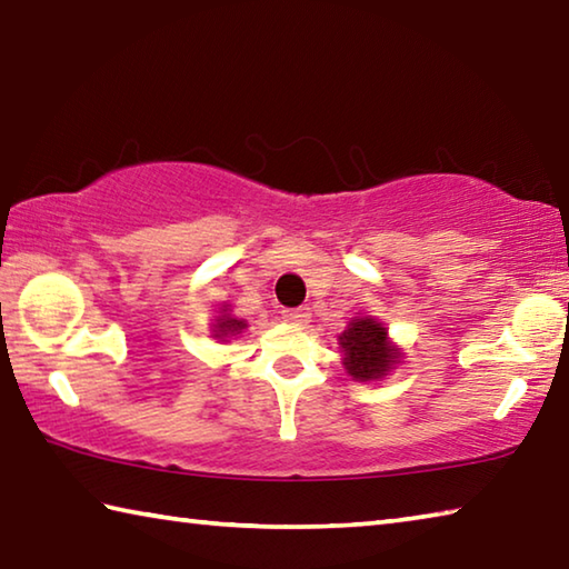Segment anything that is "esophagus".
Listing matches in <instances>:
<instances>
[{
  "label": "esophagus",
  "mask_w": 569,
  "mask_h": 569,
  "mask_svg": "<svg viewBox=\"0 0 569 569\" xmlns=\"http://www.w3.org/2000/svg\"><path fill=\"white\" fill-rule=\"evenodd\" d=\"M283 320L293 326H306L308 320H311V308H306V306L303 308H286Z\"/></svg>",
  "instance_id": "esophagus-1"
}]
</instances>
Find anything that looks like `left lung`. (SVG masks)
<instances>
[{"mask_svg": "<svg viewBox=\"0 0 569 569\" xmlns=\"http://www.w3.org/2000/svg\"><path fill=\"white\" fill-rule=\"evenodd\" d=\"M340 360L346 373L358 383L383 380L392 368L402 363V350L392 343L386 323L376 316H356L338 336Z\"/></svg>", "mask_w": 569, "mask_h": 569, "instance_id": "1", "label": "left lung"}]
</instances>
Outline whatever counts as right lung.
<instances>
[{
  "mask_svg": "<svg viewBox=\"0 0 569 569\" xmlns=\"http://www.w3.org/2000/svg\"><path fill=\"white\" fill-rule=\"evenodd\" d=\"M246 328H249V323H246L243 318L233 316V313H231V306L223 303V306L219 308V316L213 318L211 338H213V340H223V343H226V340L239 338Z\"/></svg>",
  "mask_w": 569,
  "mask_h": 569,
  "instance_id": "1",
  "label": "right lung"
}]
</instances>
